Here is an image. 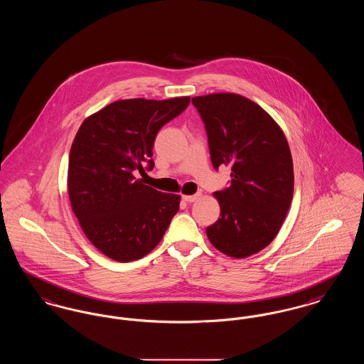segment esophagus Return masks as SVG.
I'll use <instances>...</instances> for the list:
<instances>
[{"label": "esophagus", "instance_id": "obj_1", "mask_svg": "<svg viewBox=\"0 0 364 364\" xmlns=\"http://www.w3.org/2000/svg\"><path fill=\"white\" fill-rule=\"evenodd\" d=\"M200 196H202L200 192H198V193H195V195H184V196H183V200H186V202H188V203H193V202L199 200Z\"/></svg>", "mask_w": 364, "mask_h": 364}]
</instances>
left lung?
I'll use <instances>...</instances> for the list:
<instances>
[{
	"mask_svg": "<svg viewBox=\"0 0 364 364\" xmlns=\"http://www.w3.org/2000/svg\"><path fill=\"white\" fill-rule=\"evenodd\" d=\"M205 122L215 171L230 165V184L214 192L221 214L208 240L232 258L259 252L274 240L294 198V164L282 129L259 105L218 92L192 98Z\"/></svg>",
	"mask_w": 364,
	"mask_h": 364,
	"instance_id": "1",
	"label": "left lung"
}]
</instances>
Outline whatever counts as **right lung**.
Here are the masks:
<instances>
[{
    "label": "right lung",
    "instance_id": "1",
    "mask_svg": "<svg viewBox=\"0 0 364 364\" xmlns=\"http://www.w3.org/2000/svg\"><path fill=\"white\" fill-rule=\"evenodd\" d=\"M188 105L190 97L116 101L80 125L70 153V206L87 239L110 259L147 255L178 211V195L154 190L135 173L154 168L158 131Z\"/></svg>",
    "mask_w": 364,
    "mask_h": 364
}]
</instances>
